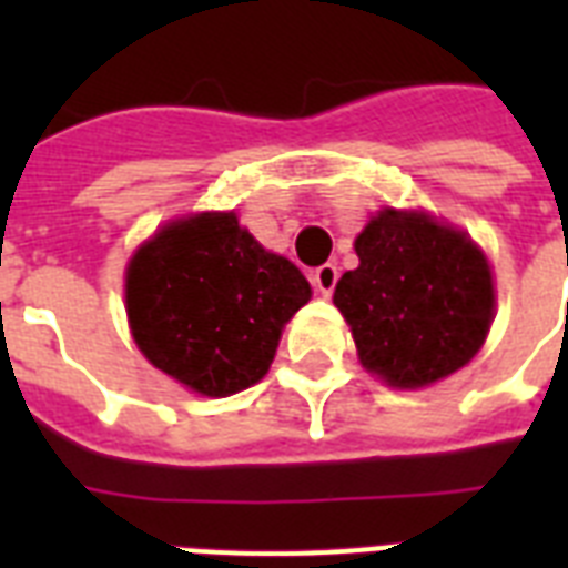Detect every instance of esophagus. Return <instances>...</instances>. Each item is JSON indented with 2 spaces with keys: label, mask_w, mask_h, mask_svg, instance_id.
<instances>
[{
  "label": "esophagus",
  "mask_w": 568,
  "mask_h": 568,
  "mask_svg": "<svg viewBox=\"0 0 568 568\" xmlns=\"http://www.w3.org/2000/svg\"><path fill=\"white\" fill-rule=\"evenodd\" d=\"M338 283V267L336 265H321L312 271V285H315V292L324 294V297H329L333 294V288H336Z\"/></svg>",
  "instance_id": "1"
}]
</instances>
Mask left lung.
Instances as JSON below:
<instances>
[{
	"instance_id": "obj_1",
	"label": "left lung",
	"mask_w": 568,
	"mask_h": 568,
	"mask_svg": "<svg viewBox=\"0 0 568 568\" xmlns=\"http://www.w3.org/2000/svg\"><path fill=\"white\" fill-rule=\"evenodd\" d=\"M359 267L333 303L368 372L397 388L448 377L480 351L493 324V274L463 232L427 214L379 212L356 239Z\"/></svg>"
}]
</instances>
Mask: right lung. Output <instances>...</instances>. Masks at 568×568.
Returning a JSON list of instances; mask_svg holds the SVG:
<instances>
[{
	"label": "right lung",
	"mask_w": 568,
	"mask_h": 568,
	"mask_svg": "<svg viewBox=\"0 0 568 568\" xmlns=\"http://www.w3.org/2000/svg\"><path fill=\"white\" fill-rule=\"evenodd\" d=\"M310 294L306 276L267 253L232 212L164 226L126 271L138 347L159 372L209 397L265 377L285 321Z\"/></svg>",
	"instance_id": "1"
}]
</instances>
